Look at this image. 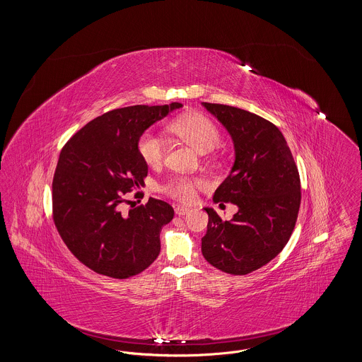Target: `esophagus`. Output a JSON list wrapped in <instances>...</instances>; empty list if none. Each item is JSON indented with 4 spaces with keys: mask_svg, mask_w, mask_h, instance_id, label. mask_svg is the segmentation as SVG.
Wrapping results in <instances>:
<instances>
[{
    "mask_svg": "<svg viewBox=\"0 0 362 362\" xmlns=\"http://www.w3.org/2000/svg\"><path fill=\"white\" fill-rule=\"evenodd\" d=\"M189 211V207L180 206V205H179V206L175 207V213H176L177 216H185V214H187Z\"/></svg>",
    "mask_w": 362,
    "mask_h": 362,
    "instance_id": "34e87169",
    "label": "esophagus"
}]
</instances>
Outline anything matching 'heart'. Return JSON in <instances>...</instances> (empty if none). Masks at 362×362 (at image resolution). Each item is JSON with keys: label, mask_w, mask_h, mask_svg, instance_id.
I'll return each instance as SVG.
<instances>
[{"label": "heart", "mask_w": 362, "mask_h": 362, "mask_svg": "<svg viewBox=\"0 0 362 362\" xmlns=\"http://www.w3.org/2000/svg\"><path fill=\"white\" fill-rule=\"evenodd\" d=\"M170 130L180 139L187 142L199 153L213 151L221 141L218 126L207 115L192 111L183 114L170 123ZM138 153L149 167H158L167 157V141L155 132L142 133L137 142ZM202 180L189 176L171 177L163 191L180 202H189L195 197V191L202 186Z\"/></svg>", "instance_id": "obj_1"}]
</instances>
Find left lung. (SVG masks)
Returning <instances> with one entry per match:
<instances>
[{
    "instance_id": "left-lung-1",
    "label": "left lung",
    "mask_w": 362,
    "mask_h": 362,
    "mask_svg": "<svg viewBox=\"0 0 362 362\" xmlns=\"http://www.w3.org/2000/svg\"><path fill=\"white\" fill-rule=\"evenodd\" d=\"M202 104L229 132L236 153L213 201L239 207L230 221L205 207L202 255L224 273L245 276L276 258L291 239L301 202L300 175L276 124L238 107Z\"/></svg>"
}]
</instances>
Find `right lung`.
Wrapping results in <instances>:
<instances>
[{"label": "right lung", "mask_w": 362, "mask_h": 362, "mask_svg": "<svg viewBox=\"0 0 362 362\" xmlns=\"http://www.w3.org/2000/svg\"><path fill=\"white\" fill-rule=\"evenodd\" d=\"M182 104L130 105L80 129L62 148L52 179V218L70 252L88 269L117 279L137 276L160 254L170 204L149 198L122 211L126 192L144 186L148 164L139 136Z\"/></svg>", "instance_id": "right-lung-1"}]
</instances>
